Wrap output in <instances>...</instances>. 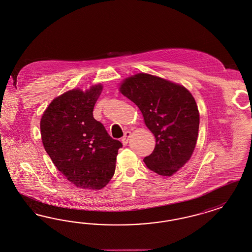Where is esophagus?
<instances>
[{
	"mask_svg": "<svg viewBox=\"0 0 252 252\" xmlns=\"http://www.w3.org/2000/svg\"><path fill=\"white\" fill-rule=\"evenodd\" d=\"M131 132L130 131H126L125 134H124V137L122 138V143L124 145H126L127 142H128V139L130 138Z\"/></svg>",
	"mask_w": 252,
	"mask_h": 252,
	"instance_id": "1",
	"label": "esophagus"
}]
</instances>
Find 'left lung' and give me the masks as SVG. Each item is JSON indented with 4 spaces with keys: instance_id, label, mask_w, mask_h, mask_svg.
Returning <instances> with one entry per match:
<instances>
[{
    "instance_id": "8db88e82",
    "label": "left lung",
    "mask_w": 252,
    "mask_h": 252,
    "mask_svg": "<svg viewBox=\"0 0 252 252\" xmlns=\"http://www.w3.org/2000/svg\"><path fill=\"white\" fill-rule=\"evenodd\" d=\"M118 89L139 107L156 138L145 165L160 176H172L190 160L196 145L200 117L194 97L182 85L144 72L124 79Z\"/></svg>"
}]
</instances>
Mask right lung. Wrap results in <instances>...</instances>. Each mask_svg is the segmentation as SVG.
I'll return each instance as SVG.
<instances>
[{"label": "right lung", "instance_id": "1", "mask_svg": "<svg viewBox=\"0 0 252 252\" xmlns=\"http://www.w3.org/2000/svg\"><path fill=\"white\" fill-rule=\"evenodd\" d=\"M102 89L97 84L85 91L74 88L56 96L40 122L42 142L53 164L82 189L99 190L108 184L122 147L93 117Z\"/></svg>", "mask_w": 252, "mask_h": 252}]
</instances>
